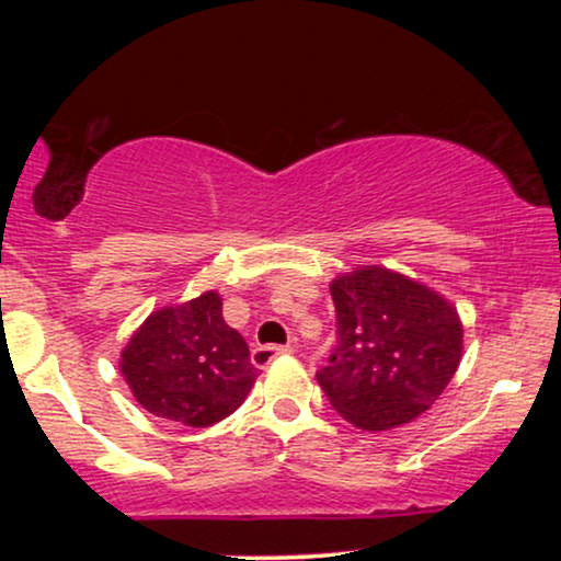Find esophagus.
<instances>
[{"instance_id":"esophagus-1","label":"esophagus","mask_w":561,"mask_h":561,"mask_svg":"<svg viewBox=\"0 0 561 561\" xmlns=\"http://www.w3.org/2000/svg\"><path fill=\"white\" fill-rule=\"evenodd\" d=\"M285 353H293V345H255L250 351V362L259 369H266L276 356H285Z\"/></svg>"}]
</instances>
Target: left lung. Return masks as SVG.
Masks as SVG:
<instances>
[{
  "label": "left lung",
  "mask_w": 561,
  "mask_h": 561,
  "mask_svg": "<svg viewBox=\"0 0 561 561\" xmlns=\"http://www.w3.org/2000/svg\"><path fill=\"white\" fill-rule=\"evenodd\" d=\"M330 293L337 340L317 379L332 409L369 433L424 414L459 369L456 308L379 266L337 276Z\"/></svg>",
  "instance_id": "obj_1"
}]
</instances>
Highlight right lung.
Instances as JSON below:
<instances>
[{
  "label": "right lung",
  "mask_w": 561,
  "mask_h": 561,
  "mask_svg": "<svg viewBox=\"0 0 561 561\" xmlns=\"http://www.w3.org/2000/svg\"><path fill=\"white\" fill-rule=\"evenodd\" d=\"M121 371L139 405L186 427L221 422L259 377L216 293L152 313L121 353Z\"/></svg>",
  "instance_id": "add662e5"
}]
</instances>
